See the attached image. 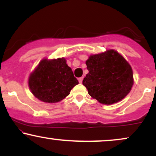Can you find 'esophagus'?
Segmentation results:
<instances>
[{"instance_id": "1", "label": "esophagus", "mask_w": 156, "mask_h": 156, "mask_svg": "<svg viewBox=\"0 0 156 156\" xmlns=\"http://www.w3.org/2000/svg\"><path fill=\"white\" fill-rule=\"evenodd\" d=\"M83 77H80V78H78V81H79L80 83H82V81H83Z\"/></svg>"}]
</instances>
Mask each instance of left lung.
I'll list each match as a JSON object with an SVG mask.
<instances>
[{
    "label": "left lung",
    "instance_id": "1",
    "mask_svg": "<svg viewBox=\"0 0 156 156\" xmlns=\"http://www.w3.org/2000/svg\"><path fill=\"white\" fill-rule=\"evenodd\" d=\"M89 73L83 85L99 103L112 105L128 95L133 85L131 66L117 51L107 50L91 55L86 62Z\"/></svg>",
    "mask_w": 156,
    "mask_h": 156
}]
</instances>
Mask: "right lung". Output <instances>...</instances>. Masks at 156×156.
<instances>
[{
    "label": "right lung",
    "instance_id": "obj_1",
    "mask_svg": "<svg viewBox=\"0 0 156 156\" xmlns=\"http://www.w3.org/2000/svg\"><path fill=\"white\" fill-rule=\"evenodd\" d=\"M77 84L78 80L64 58H43L28 78V87L34 96L48 103L62 101Z\"/></svg>",
    "mask_w": 156,
    "mask_h": 156
}]
</instances>
